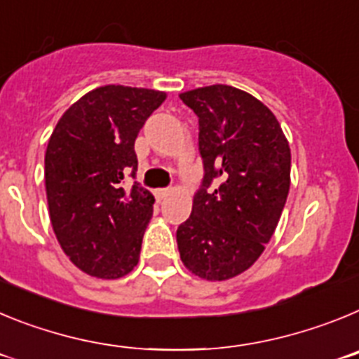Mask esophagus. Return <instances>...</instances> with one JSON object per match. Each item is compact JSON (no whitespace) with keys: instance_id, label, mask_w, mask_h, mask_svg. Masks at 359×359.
Masks as SVG:
<instances>
[{"instance_id":"34e87169","label":"esophagus","mask_w":359,"mask_h":359,"mask_svg":"<svg viewBox=\"0 0 359 359\" xmlns=\"http://www.w3.org/2000/svg\"><path fill=\"white\" fill-rule=\"evenodd\" d=\"M154 196H156L158 201H161V199L169 196V189H156L154 190Z\"/></svg>"}]
</instances>
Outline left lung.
I'll use <instances>...</instances> for the list:
<instances>
[{"label":"left lung","mask_w":359,"mask_h":359,"mask_svg":"<svg viewBox=\"0 0 359 359\" xmlns=\"http://www.w3.org/2000/svg\"><path fill=\"white\" fill-rule=\"evenodd\" d=\"M180 98L199 118L205 177L176 231L177 250L194 275L228 280L253 266L277 228L291 183L290 144L273 113L233 86Z\"/></svg>","instance_id":"left-lung-1"}]
</instances>
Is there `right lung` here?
I'll use <instances>...</instances> for the list:
<instances>
[{"label": "right lung", "instance_id": "right-lung-1", "mask_svg": "<svg viewBox=\"0 0 359 359\" xmlns=\"http://www.w3.org/2000/svg\"><path fill=\"white\" fill-rule=\"evenodd\" d=\"M163 91L109 84L65 111L44 154V185L55 237L69 261L97 278H120L140 261L154 196L135 177V140Z\"/></svg>", "mask_w": 359, "mask_h": 359}]
</instances>
